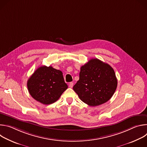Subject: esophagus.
<instances>
[{"mask_svg": "<svg viewBox=\"0 0 147 147\" xmlns=\"http://www.w3.org/2000/svg\"><path fill=\"white\" fill-rule=\"evenodd\" d=\"M69 87L70 88H72V87H73V82H70L69 83Z\"/></svg>", "mask_w": 147, "mask_h": 147, "instance_id": "obj_1", "label": "esophagus"}]
</instances>
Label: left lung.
<instances>
[{"mask_svg": "<svg viewBox=\"0 0 147 147\" xmlns=\"http://www.w3.org/2000/svg\"><path fill=\"white\" fill-rule=\"evenodd\" d=\"M79 80L73 90L91 107L108 101L114 94L117 80L113 68L98 59H91L80 68Z\"/></svg>", "mask_w": 147, "mask_h": 147, "instance_id": "obj_1", "label": "left lung"}]
</instances>
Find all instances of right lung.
Masks as SVG:
<instances>
[{
  "mask_svg": "<svg viewBox=\"0 0 147 147\" xmlns=\"http://www.w3.org/2000/svg\"><path fill=\"white\" fill-rule=\"evenodd\" d=\"M27 88L31 96L44 105L54 103L68 88L63 73L52 66H40L27 81Z\"/></svg>",
  "mask_w": 147,
  "mask_h": 147,
  "instance_id": "1",
  "label": "right lung"
}]
</instances>
